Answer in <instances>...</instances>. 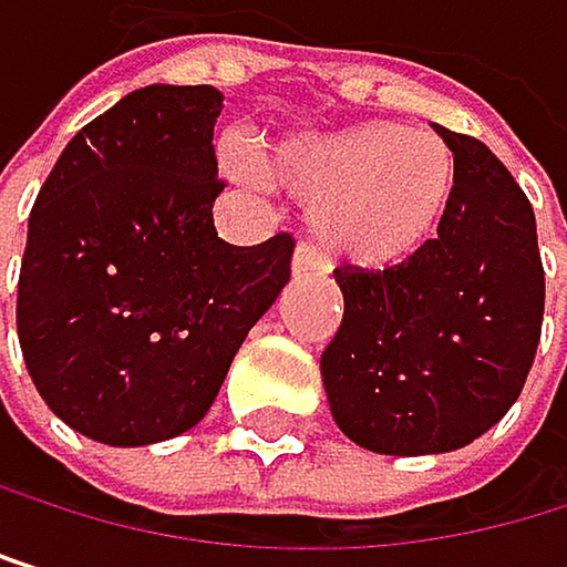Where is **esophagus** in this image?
<instances>
[{"label":"esophagus","instance_id":"34e87169","mask_svg":"<svg viewBox=\"0 0 567 567\" xmlns=\"http://www.w3.org/2000/svg\"><path fill=\"white\" fill-rule=\"evenodd\" d=\"M316 265H319V255H316L312 245H299V248L292 251V275H306V271H312Z\"/></svg>","mask_w":567,"mask_h":567}]
</instances>
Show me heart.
I'll return each mask as SVG.
<instances>
[{
  "mask_svg": "<svg viewBox=\"0 0 567 567\" xmlns=\"http://www.w3.org/2000/svg\"><path fill=\"white\" fill-rule=\"evenodd\" d=\"M248 176L241 156L224 159ZM275 176L312 200L309 224L333 261L384 268L415 255L452 197V152L422 128L370 122L278 145Z\"/></svg>",
  "mask_w": 567,
  "mask_h": 567,
  "instance_id": "b5f03b06",
  "label": "heart"
}]
</instances>
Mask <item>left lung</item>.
Instances as JSON below:
<instances>
[{"mask_svg":"<svg viewBox=\"0 0 567 567\" xmlns=\"http://www.w3.org/2000/svg\"><path fill=\"white\" fill-rule=\"evenodd\" d=\"M452 148L439 234L391 268H337L343 322L319 370L347 439L381 455L463 449L520 398L540 340L544 265L530 200L473 138Z\"/></svg>","mask_w":567,"mask_h":567,"instance_id":"obj_1","label":"left lung"}]
</instances>
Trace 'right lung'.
Instances as JSON below:
<instances>
[{"instance_id": "add662e5", "label": "right lung", "mask_w": 567, "mask_h": 567, "mask_svg": "<svg viewBox=\"0 0 567 567\" xmlns=\"http://www.w3.org/2000/svg\"><path fill=\"white\" fill-rule=\"evenodd\" d=\"M210 84L125 94L60 152L30 214L16 330L50 411L104 445L176 439L286 289L292 234L214 230Z\"/></svg>"}]
</instances>
